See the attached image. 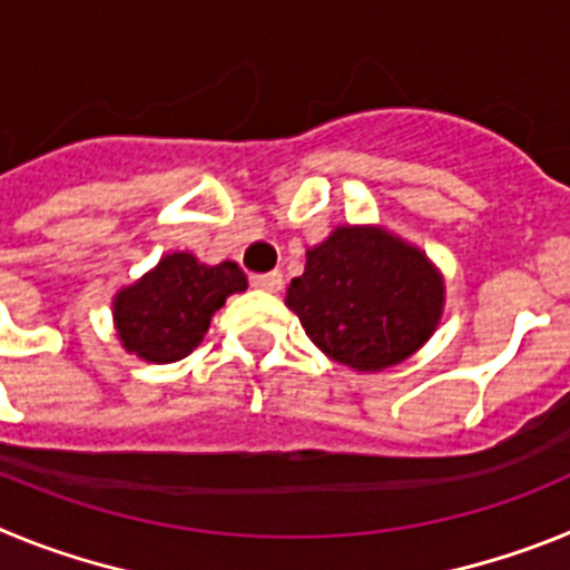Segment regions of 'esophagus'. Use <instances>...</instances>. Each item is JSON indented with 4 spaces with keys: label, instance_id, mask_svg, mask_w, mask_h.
Returning <instances> with one entry per match:
<instances>
[{
    "label": "esophagus",
    "instance_id": "34e87169",
    "mask_svg": "<svg viewBox=\"0 0 570 570\" xmlns=\"http://www.w3.org/2000/svg\"><path fill=\"white\" fill-rule=\"evenodd\" d=\"M250 282H254V288L259 291H279L282 288V271H268V274H254L250 276Z\"/></svg>",
    "mask_w": 570,
    "mask_h": 570
}]
</instances>
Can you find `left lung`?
<instances>
[{
  "instance_id": "left-lung-1",
  "label": "left lung",
  "mask_w": 570,
  "mask_h": 570,
  "mask_svg": "<svg viewBox=\"0 0 570 570\" xmlns=\"http://www.w3.org/2000/svg\"><path fill=\"white\" fill-rule=\"evenodd\" d=\"M285 305L328 360L376 374L411 360L440 328L445 276L394 230L336 225L308 248Z\"/></svg>"
}]
</instances>
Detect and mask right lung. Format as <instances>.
Returning <instances> with one entry per match:
<instances>
[{
	"instance_id": "1",
	"label": "right lung",
	"mask_w": 570,
	"mask_h": 570,
	"mask_svg": "<svg viewBox=\"0 0 570 570\" xmlns=\"http://www.w3.org/2000/svg\"><path fill=\"white\" fill-rule=\"evenodd\" d=\"M245 288L248 276L236 262L208 265L188 250L165 254L148 274L114 294L116 340L154 365L183 360L205 340L225 299Z\"/></svg>"
}]
</instances>
